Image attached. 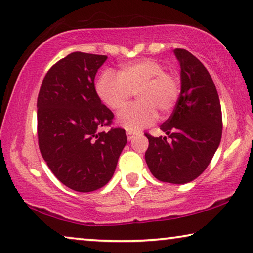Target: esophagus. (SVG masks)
<instances>
[{
    "label": "esophagus",
    "instance_id": "34e87169",
    "mask_svg": "<svg viewBox=\"0 0 253 253\" xmlns=\"http://www.w3.org/2000/svg\"><path fill=\"white\" fill-rule=\"evenodd\" d=\"M126 135H127V138H128V141H131V139H134L135 138V133H133V131H130V130H128L127 133H126Z\"/></svg>",
    "mask_w": 253,
    "mask_h": 253
}]
</instances>
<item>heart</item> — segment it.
<instances>
[{
  "instance_id": "b5f03b06",
  "label": "heart",
  "mask_w": 253,
  "mask_h": 253,
  "mask_svg": "<svg viewBox=\"0 0 253 253\" xmlns=\"http://www.w3.org/2000/svg\"><path fill=\"white\" fill-rule=\"evenodd\" d=\"M95 91L103 105L112 111L125 109L134 93L139 101L119 115L118 124L128 130H139L158 118L169 114L177 105L181 92L179 76L167 72L161 63L143 58L127 63L116 75L103 71L98 78Z\"/></svg>"
}]
</instances>
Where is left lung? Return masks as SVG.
I'll return each instance as SVG.
<instances>
[{
    "label": "left lung",
    "mask_w": 253,
    "mask_h": 253,
    "mask_svg": "<svg viewBox=\"0 0 253 253\" xmlns=\"http://www.w3.org/2000/svg\"><path fill=\"white\" fill-rule=\"evenodd\" d=\"M181 67V92L174 110L160 129L171 138L145 134V161L163 182H190L205 171L222 137V109L211 74L197 57L175 48Z\"/></svg>",
    "instance_id": "left-lung-1"
}]
</instances>
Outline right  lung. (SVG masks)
I'll return each mask as SVG.
<instances>
[{"label":"right lung","instance_id":"add662e5","mask_svg":"<svg viewBox=\"0 0 253 253\" xmlns=\"http://www.w3.org/2000/svg\"><path fill=\"white\" fill-rule=\"evenodd\" d=\"M106 59V55L81 51L67 55L47 72L38 94L40 153L59 181L80 192L108 183L127 143L123 128L100 131L114 119L94 87Z\"/></svg>","mask_w":253,"mask_h":253}]
</instances>
